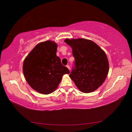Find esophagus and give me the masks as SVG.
<instances>
[{"label":"esophagus","instance_id":"1","mask_svg":"<svg viewBox=\"0 0 132 132\" xmlns=\"http://www.w3.org/2000/svg\"><path fill=\"white\" fill-rule=\"evenodd\" d=\"M66 67H67V68H68V69H69V70H70V66H69V65H67V66H66Z\"/></svg>","mask_w":132,"mask_h":132}]
</instances>
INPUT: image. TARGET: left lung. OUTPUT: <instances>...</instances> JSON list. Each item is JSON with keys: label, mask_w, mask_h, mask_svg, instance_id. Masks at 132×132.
Here are the masks:
<instances>
[{"label": "left lung", "mask_w": 132, "mask_h": 132, "mask_svg": "<svg viewBox=\"0 0 132 132\" xmlns=\"http://www.w3.org/2000/svg\"><path fill=\"white\" fill-rule=\"evenodd\" d=\"M72 48L74 67L69 75L78 88L82 93H90L98 89L109 73L107 55L97 44L84 38L65 39Z\"/></svg>", "instance_id": "left-lung-1"}]
</instances>
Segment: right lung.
Masks as SVG:
<instances>
[{"mask_svg":"<svg viewBox=\"0 0 132 132\" xmlns=\"http://www.w3.org/2000/svg\"><path fill=\"white\" fill-rule=\"evenodd\" d=\"M57 45L46 41L36 46L24 60L23 72L29 85L39 93L49 94L57 88L63 75L69 74L56 55Z\"/></svg>","mask_w":132,"mask_h":132,"instance_id":"1","label":"right lung"}]
</instances>
